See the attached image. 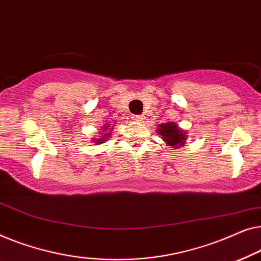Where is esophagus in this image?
Listing matches in <instances>:
<instances>
[{
	"mask_svg": "<svg viewBox=\"0 0 261 261\" xmlns=\"http://www.w3.org/2000/svg\"><path fill=\"white\" fill-rule=\"evenodd\" d=\"M132 120H135V122H143V120L145 119L144 116H132L131 117Z\"/></svg>",
	"mask_w": 261,
	"mask_h": 261,
	"instance_id": "1",
	"label": "esophagus"
}]
</instances>
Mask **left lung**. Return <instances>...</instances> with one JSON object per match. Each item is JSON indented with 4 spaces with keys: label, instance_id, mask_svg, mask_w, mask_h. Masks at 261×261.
<instances>
[{
    "label": "left lung",
    "instance_id": "8db88e82",
    "mask_svg": "<svg viewBox=\"0 0 261 261\" xmlns=\"http://www.w3.org/2000/svg\"><path fill=\"white\" fill-rule=\"evenodd\" d=\"M157 134L161 136L164 143L170 148H181L186 144L187 134L186 131L178 126L175 122L160 124Z\"/></svg>",
    "mask_w": 261,
    "mask_h": 261
}]
</instances>
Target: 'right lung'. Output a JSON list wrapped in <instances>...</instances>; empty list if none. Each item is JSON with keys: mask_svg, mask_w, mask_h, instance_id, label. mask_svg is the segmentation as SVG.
<instances>
[{"mask_svg": "<svg viewBox=\"0 0 261 261\" xmlns=\"http://www.w3.org/2000/svg\"><path fill=\"white\" fill-rule=\"evenodd\" d=\"M110 125H111V124H110ZM110 125H108V124H104V125H102V127L100 129L101 130L100 136H99V137H97V138H92V142L95 143L97 145H99V144H101V143L108 141V138L110 137V136H111V130H112V127H110Z\"/></svg>", "mask_w": 261, "mask_h": 261, "instance_id": "obj_1", "label": "right lung"}]
</instances>
